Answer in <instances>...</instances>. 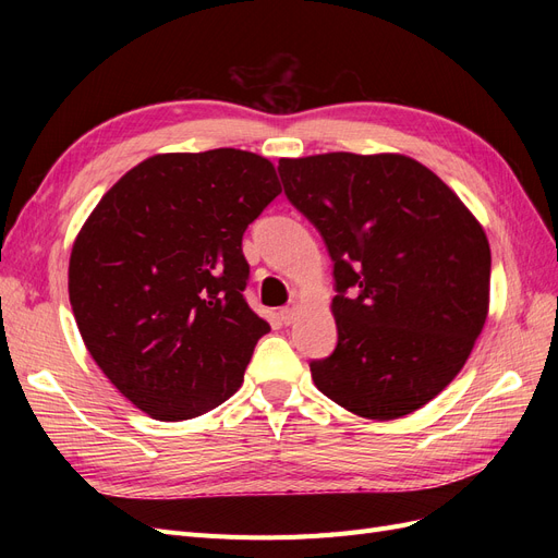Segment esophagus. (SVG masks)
<instances>
[{"instance_id": "esophagus-1", "label": "esophagus", "mask_w": 558, "mask_h": 558, "mask_svg": "<svg viewBox=\"0 0 558 558\" xmlns=\"http://www.w3.org/2000/svg\"><path fill=\"white\" fill-rule=\"evenodd\" d=\"M295 316H298V305H289V307L281 310V320H283L286 326H291L293 320H295Z\"/></svg>"}]
</instances>
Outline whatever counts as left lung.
Returning a JSON list of instances; mask_svg holds the SVG:
<instances>
[{"label": "left lung", "mask_w": 558, "mask_h": 558, "mask_svg": "<svg viewBox=\"0 0 558 558\" xmlns=\"http://www.w3.org/2000/svg\"><path fill=\"white\" fill-rule=\"evenodd\" d=\"M279 177L332 260L337 347L310 363L316 388L365 418L424 408L486 320L492 251L477 218L398 154L281 158Z\"/></svg>", "instance_id": "left-lung-1"}]
</instances>
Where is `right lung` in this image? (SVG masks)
<instances>
[{"label":"right lung","mask_w":558,"mask_h":558,"mask_svg":"<svg viewBox=\"0 0 558 558\" xmlns=\"http://www.w3.org/2000/svg\"><path fill=\"white\" fill-rule=\"evenodd\" d=\"M281 193L248 150L154 156L81 228L70 302L90 356L132 404L183 421L226 402L269 324L244 289L246 228Z\"/></svg>","instance_id":"right-lung-1"}]
</instances>
